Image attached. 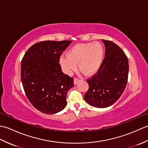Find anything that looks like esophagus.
I'll use <instances>...</instances> for the list:
<instances>
[{
  "label": "esophagus",
  "mask_w": 148,
  "mask_h": 148,
  "mask_svg": "<svg viewBox=\"0 0 148 148\" xmlns=\"http://www.w3.org/2000/svg\"><path fill=\"white\" fill-rule=\"evenodd\" d=\"M79 81H80V80H79V79H77V78H74V83L75 85H76V84H77L78 83H79Z\"/></svg>",
  "instance_id": "esophagus-1"
}]
</instances>
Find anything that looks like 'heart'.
I'll return each instance as SVG.
<instances>
[{
	"instance_id": "heart-1",
	"label": "heart",
	"mask_w": 148,
	"mask_h": 148,
	"mask_svg": "<svg viewBox=\"0 0 148 148\" xmlns=\"http://www.w3.org/2000/svg\"><path fill=\"white\" fill-rule=\"evenodd\" d=\"M103 48L100 42L80 43L69 49L66 56L60 58V63L66 74H71L79 63L80 70L86 74L98 71L103 60Z\"/></svg>"
}]
</instances>
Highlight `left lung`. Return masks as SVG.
<instances>
[{
	"label": "left lung",
	"mask_w": 148,
	"mask_h": 148,
	"mask_svg": "<svg viewBox=\"0 0 148 148\" xmlns=\"http://www.w3.org/2000/svg\"><path fill=\"white\" fill-rule=\"evenodd\" d=\"M102 42L105 58L97 74L87 79L89 89L84 96L88 104L98 108H108L119 99L126 87L129 70L123 51L110 40Z\"/></svg>",
	"instance_id": "1"
}]
</instances>
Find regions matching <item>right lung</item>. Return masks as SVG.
Wrapping results in <instances>:
<instances>
[{
  "mask_svg": "<svg viewBox=\"0 0 148 148\" xmlns=\"http://www.w3.org/2000/svg\"><path fill=\"white\" fill-rule=\"evenodd\" d=\"M71 40H46L32 46L21 60V79L27 97L34 108L55 114L66 106L73 78L63 73L60 57Z\"/></svg>",
  "mask_w": 148,
  "mask_h": 148,
  "instance_id": "1",
  "label": "right lung"
}]
</instances>
